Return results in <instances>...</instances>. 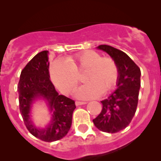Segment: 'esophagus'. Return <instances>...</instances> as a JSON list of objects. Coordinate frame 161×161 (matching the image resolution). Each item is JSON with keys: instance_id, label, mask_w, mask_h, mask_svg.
Instances as JSON below:
<instances>
[{"instance_id": "34e87169", "label": "esophagus", "mask_w": 161, "mask_h": 161, "mask_svg": "<svg viewBox=\"0 0 161 161\" xmlns=\"http://www.w3.org/2000/svg\"><path fill=\"white\" fill-rule=\"evenodd\" d=\"M86 102H76V106H81V105H85Z\"/></svg>"}]
</instances>
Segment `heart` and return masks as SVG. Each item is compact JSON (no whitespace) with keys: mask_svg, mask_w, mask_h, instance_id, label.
Segmentation results:
<instances>
[{"mask_svg":"<svg viewBox=\"0 0 161 161\" xmlns=\"http://www.w3.org/2000/svg\"><path fill=\"white\" fill-rule=\"evenodd\" d=\"M85 70L84 80L87 81L76 90V97L83 100L100 97L107 93L117 83L119 69L110 57H102L94 51H86L59 60L52 64L51 74L55 85L64 93L73 92L80 80L79 75Z\"/></svg>","mask_w":161,"mask_h":161,"instance_id":"obj_1","label":"heart"}]
</instances>
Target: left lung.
I'll list each match as a JSON object with an SVG mask.
<instances>
[{
  "label": "left lung",
  "mask_w": 161,
  "mask_h": 161,
  "mask_svg": "<svg viewBox=\"0 0 161 161\" xmlns=\"http://www.w3.org/2000/svg\"><path fill=\"white\" fill-rule=\"evenodd\" d=\"M97 48L109 54L116 62L119 77L117 89L101 102L102 111L93 122L102 131L116 133L126 128L136 114L141 72L125 52L109 45H100Z\"/></svg>",
  "instance_id": "left-lung-1"
}]
</instances>
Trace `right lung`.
<instances>
[{
    "label": "right lung",
    "instance_id": "obj_1",
    "mask_svg": "<svg viewBox=\"0 0 161 161\" xmlns=\"http://www.w3.org/2000/svg\"><path fill=\"white\" fill-rule=\"evenodd\" d=\"M48 51L37 54L21 72L18 85L19 109L27 130L38 139L53 142L64 137L70 130L75 102L59 95L50 80ZM43 99L53 113L52 120L45 129H38L32 123L30 110L35 100Z\"/></svg>",
    "mask_w": 161,
    "mask_h": 161
}]
</instances>
